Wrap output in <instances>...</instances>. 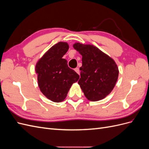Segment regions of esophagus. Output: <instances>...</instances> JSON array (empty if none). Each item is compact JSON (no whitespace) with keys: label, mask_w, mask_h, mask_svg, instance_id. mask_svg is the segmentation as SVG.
Masks as SVG:
<instances>
[{"label":"esophagus","mask_w":149,"mask_h":149,"mask_svg":"<svg viewBox=\"0 0 149 149\" xmlns=\"http://www.w3.org/2000/svg\"><path fill=\"white\" fill-rule=\"evenodd\" d=\"M74 71L77 73L78 74H79V68H76L74 69Z\"/></svg>","instance_id":"obj_1"}]
</instances>
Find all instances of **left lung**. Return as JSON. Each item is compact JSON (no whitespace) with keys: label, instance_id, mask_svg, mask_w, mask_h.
Instances as JSON below:
<instances>
[{"label":"left lung","instance_id":"8db88e82","mask_svg":"<svg viewBox=\"0 0 149 149\" xmlns=\"http://www.w3.org/2000/svg\"><path fill=\"white\" fill-rule=\"evenodd\" d=\"M73 48L82 55L78 84L88 100L97 101L114 89L119 70L114 60L92 45L76 43Z\"/></svg>","mask_w":149,"mask_h":149}]
</instances>
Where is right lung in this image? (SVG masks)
I'll use <instances>...</instances> for the list:
<instances>
[{"instance_id": "obj_1", "label": "right lung", "mask_w": 149, "mask_h": 149, "mask_svg": "<svg viewBox=\"0 0 149 149\" xmlns=\"http://www.w3.org/2000/svg\"><path fill=\"white\" fill-rule=\"evenodd\" d=\"M68 49L66 42H58L44 54L35 66L40 91L55 102L64 101L72 84L79 78L63 58Z\"/></svg>"}]
</instances>
